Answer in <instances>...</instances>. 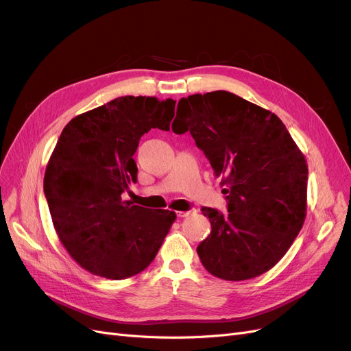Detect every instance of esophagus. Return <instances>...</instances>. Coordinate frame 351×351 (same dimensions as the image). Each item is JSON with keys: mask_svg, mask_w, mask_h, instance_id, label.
Masks as SVG:
<instances>
[{"mask_svg": "<svg viewBox=\"0 0 351 351\" xmlns=\"http://www.w3.org/2000/svg\"><path fill=\"white\" fill-rule=\"evenodd\" d=\"M192 213H195V211H193V210H191V211H178V213H176V215H178L179 218H184V217L191 215Z\"/></svg>", "mask_w": 351, "mask_h": 351, "instance_id": "esophagus-1", "label": "esophagus"}]
</instances>
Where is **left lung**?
<instances>
[{
  "instance_id": "left-lung-1",
  "label": "left lung",
  "mask_w": 351,
  "mask_h": 351,
  "mask_svg": "<svg viewBox=\"0 0 351 351\" xmlns=\"http://www.w3.org/2000/svg\"><path fill=\"white\" fill-rule=\"evenodd\" d=\"M172 130L192 134L227 195L228 214L202 208L213 230L197 249L201 263L224 280L263 275L304 226L305 156L276 114L227 90L180 98Z\"/></svg>"
}]
</instances>
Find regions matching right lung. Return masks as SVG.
I'll return each mask as SVG.
<instances>
[{
    "label": "right lung",
    "instance_id": "1",
    "mask_svg": "<svg viewBox=\"0 0 351 351\" xmlns=\"http://www.w3.org/2000/svg\"><path fill=\"white\" fill-rule=\"evenodd\" d=\"M176 101L120 97L72 119L45 172V195L58 237L89 274L120 280L145 270L176 214L123 201L137 182L133 154L140 137L169 132Z\"/></svg>",
    "mask_w": 351,
    "mask_h": 351
}]
</instances>
